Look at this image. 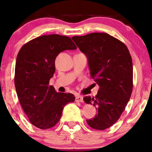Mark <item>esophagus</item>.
<instances>
[{
	"label": "esophagus",
	"mask_w": 152,
	"mask_h": 152,
	"mask_svg": "<svg viewBox=\"0 0 152 152\" xmlns=\"http://www.w3.org/2000/svg\"><path fill=\"white\" fill-rule=\"evenodd\" d=\"M76 102H83V97L80 95H76Z\"/></svg>",
	"instance_id": "1"
}]
</instances>
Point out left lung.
Returning a JSON list of instances; mask_svg holds the SVG:
<instances>
[{"mask_svg":"<svg viewBox=\"0 0 152 152\" xmlns=\"http://www.w3.org/2000/svg\"><path fill=\"white\" fill-rule=\"evenodd\" d=\"M72 39L87 56L91 77L99 86L96 97H84L86 104H93L98 110L87 123L95 129H106L120 118L131 97V55L125 44L108 34L91 33Z\"/></svg>","mask_w":152,"mask_h":152,"instance_id":"obj_1","label":"left lung"}]
</instances>
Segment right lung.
<instances>
[{
  "mask_svg": "<svg viewBox=\"0 0 152 152\" xmlns=\"http://www.w3.org/2000/svg\"><path fill=\"white\" fill-rule=\"evenodd\" d=\"M77 48L70 37L42 35L23 45L15 64V85L20 104L30 122L41 129L54 126L64 107L75 101L72 93H56L49 81L60 52Z\"/></svg>",
  "mask_w": 152,
  "mask_h": 152,
  "instance_id": "obj_1",
  "label": "right lung"
}]
</instances>
